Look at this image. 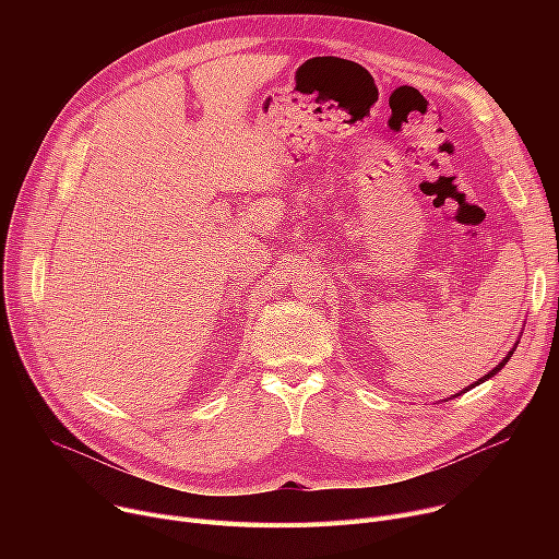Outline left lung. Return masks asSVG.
Segmentation results:
<instances>
[{
  "mask_svg": "<svg viewBox=\"0 0 559 559\" xmlns=\"http://www.w3.org/2000/svg\"><path fill=\"white\" fill-rule=\"evenodd\" d=\"M512 354H514V348H512V350H510V354H508V356H506V360H503V362H501V365H498V367H493V369H491V371H489V373H487V376H485V378H480V380H478V383H474V385H480V383H483V380H487V378H491V376H496V373H498V371H501V369H503V367H506V362H508V360H510V358H512ZM466 390H472V388H466ZM466 390H464V392H466Z\"/></svg>",
  "mask_w": 559,
  "mask_h": 559,
  "instance_id": "1",
  "label": "left lung"
}]
</instances>
